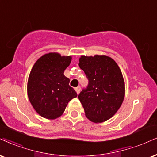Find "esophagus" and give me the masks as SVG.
Here are the masks:
<instances>
[{
  "label": "esophagus",
  "instance_id": "obj_1",
  "mask_svg": "<svg viewBox=\"0 0 157 157\" xmlns=\"http://www.w3.org/2000/svg\"><path fill=\"white\" fill-rule=\"evenodd\" d=\"M75 91H76L77 94H78V93H80V87L78 86V87H77V88H75Z\"/></svg>",
  "mask_w": 157,
  "mask_h": 157
}]
</instances>
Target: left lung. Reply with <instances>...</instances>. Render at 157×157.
<instances>
[{"label": "left lung", "instance_id": "8db88e82", "mask_svg": "<svg viewBox=\"0 0 157 157\" xmlns=\"http://www.w3.org/2000/svg\"><path fill=\"white\" fill-rule=\"evenodd\" d=\"M79 61L89 81L78 96L85 116L94 123L104 122L116 114L124 101L122 72L116 61L106 55H82Z\"/></svg>", "mask_w": 157, "mask_h": 157}]
</instances>
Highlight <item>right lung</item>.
<instances>
[{"label":"right lung","mask_w":157,"mask_h":157,"mask_svg":"<svg viewBox=\"0 0 157 157\" xmlns=\"http://www.w3.org/2000/svg\"><path fill=\"white\" fill-rule=\"evenodd\" d=\"M72 56L56 52L45 53L36 61L27 81V96L34 109L48 120L59 118L68 103L77 96L64 75Z\"/></svg>","instance_id":"add662e5"}]
</instances>
